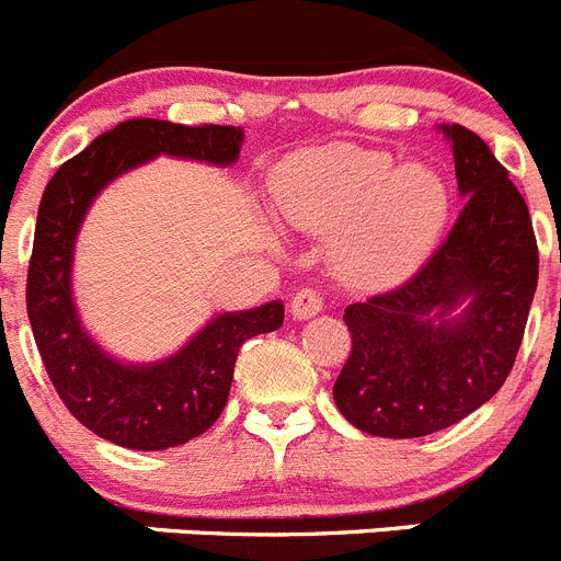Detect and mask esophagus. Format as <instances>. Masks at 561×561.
Wrapping results in <instances>:
<instances>
[{
    "label": "esophagus",
    "mask_w": 561,
    "mask_h": 561,
    "mask_svg": "<svg viewBox=\"0 0 561 561\" xmlns=\"http://www.w3.org/2000/svg\"><path fill=\"white\" fill-rule=\"evenodd\" d=\"M289 311L295 320H311L322 311V295L317 289H300L289 302Z\"/></svg>",
    "instance_id": "esophagus-1"
}]
</instances>
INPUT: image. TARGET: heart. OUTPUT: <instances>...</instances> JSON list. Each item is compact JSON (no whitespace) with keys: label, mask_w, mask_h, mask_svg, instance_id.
Here are the masks:
<instances>
[{"label":"heart","mask_w":561,"mask_h":561,"mask_svg":"<svg viewBox=\"0 0 561 561\" xmlns=\"http://www.w3.org/2000/svg\"><path fill=\"white\" fill-rule=\"evenodd\" d=\"M277 205L295 228L331 239L353 284H392L425 259L445 228L450 188L428 163L333 144L295 156L277 174Z\"/></svg>","instance_id":"obj_1"}]
</instances>
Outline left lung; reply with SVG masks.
<instances>
[{
  "label": "left lung",
  "mask_w": 561,
  "mask_h": 561,
  "mask_svg": "<svg viewBox=\"0 0 561 561\" xmlns=\"http://www.w3.org/2000/svg\"><path fill=\"white\" fill-rule=\"evenodd\" d=\"M450 141L459 219L398 289L344 308L353 351L333 400L358 431L414 439L459 423L512 373L539 255L526 199L484 138L439 125Z\"/></svg>",
  "instance_id": "1"
}]
</instances>
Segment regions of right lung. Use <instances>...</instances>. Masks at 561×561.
<instances>
[{"label":"right lung","instance_id":"1","mask_svg":"<svg viewBox=\"0 0 561 561\" xmlns=\"http://www.w3.org/2000/svg\"><path fill=\"white\" fill-rule=\"evenodd\" d=\"M241 144V127L130 119L94 138L46 183L27 272L30 325L66 409L113 445L167 450L205 434L228 403L239 347L284 325V302L210 317L178 353L158 362H122L100 347L77 311L71 270L82 219L113 180L152 158L230 167Z\"/></svg>","mask_w":561,"mask_h":561}]
</instances>
